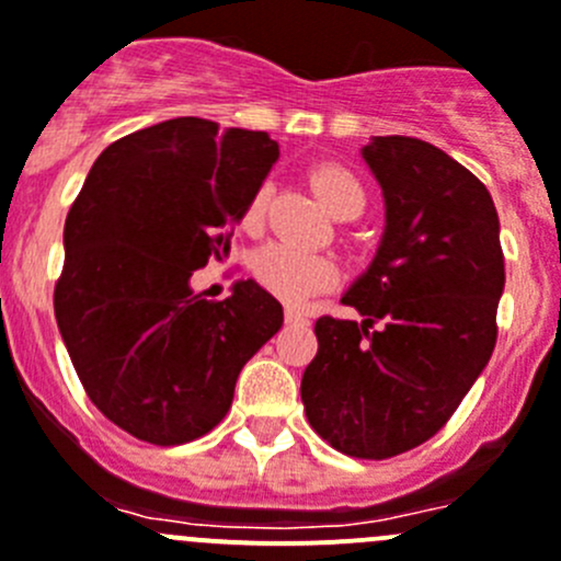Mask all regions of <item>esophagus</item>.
<instances>
[{
	"label": "esophagus",
	"mask_w": 561,
	"mask_h": 561,
	"mask_svg": "<svg viewBox=\"0 0 561 561\" xmlns=\"http://www.w3.org/2000/svg\"><path fill=\"white\" fill-rule=\"evenodd\" d=\"M285 323L287 325H307L309 320H307V314H304V312H298V309L287 307L285 309Z\"/></svg>",
	"instance_id": "esophagus-1"
}]
</instances>
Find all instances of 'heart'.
Here are the masks:
<instances>
[{"mask_svg": "<svg viewBox=\"0 0 561 561\" xmlns=\"http://www.w3.org/2000/svg\"><path fill=\"white\" fill-rule=\"evenodd\" d=\"M312 188L320 197V203L334 216L364 208L362 183L351 172L342 170V167H318L312 172ZM265 199H268V188L263 186L243 205L241 225L247 230H257L263 225ZM252 268L260 285L287 304H301L312 293L329 287L336 276L334 265L329 260L301 252V249L290 247V243H268V247H263L257 257H254Z\"/></svg>", "mask_w": 561, "mask_h": 561, "instance_id": "b5f03b06", "label": "heart"}]
</instances>
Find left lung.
Returning a JSON list of instances; mask_svg holds the SVG:
<instances>
[{"instance_id":"8db88e82","label":"left lung","mask_w":561,"mask_h":561,"mask_svg":"<svg viewBox=\"0 0 561 561\" xmlns=\"http://www.w3.org/2000/svg\"><path fill=\"white\" fill-rule=\"evenodd\" d=\"M362 161L383 232L342 304L364 320L314 323L301 400L331 447L383 460L436 436L491 362L504 254L488 188L436 145L373 136Z\"/></svg>"}]
</instances>
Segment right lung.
Listing matches in <instances>:
<instances>
[{"label":"right lung","mask_w":561,"mask_h":561,"mask_svg":"<svg viewBox=\"0 0 561 561\" xmlns=\"http://www.w3.org/2000/svg\"><path fill=\"white\" fill-rule=\"evenodd\" d=\"M279 159L265 130L175 117L108 145L68 219L54 314L98 411L142 442L205 436L230 411L243 364L279 331L254 279L221 301L194 271L230 252L225 232Z\"/></svg>","instance_id":"right-lung-1"}]
</instances>
